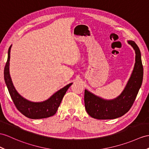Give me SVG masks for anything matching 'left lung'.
<instances>
[{"label": "left lung", "instance_id": "8db88e82", "mask_svg": "<svg viewBox=\"0 0 149 149\" xmlns=\"http://www.w3.org/2000/svg\"><path fill=\"white\" fill-rule=\"evenodd\" d=\"M128 43L135 51V63L131 77L120 95L107 100L85 90V109L93 118L112 119L121 117L130 109L136 99L142 83L143 69L139 47L134 41L128 40Z\"/></svg>", "mask_w": 149, "mask_h": 149}]
</instances>
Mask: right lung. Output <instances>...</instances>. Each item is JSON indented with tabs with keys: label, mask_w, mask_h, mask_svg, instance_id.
<instances>
[{
	"label": "right lung",
	"mask_w": 149,
	"mask_h": 149,
	"mask_svg": "<svg viewBox=\"0 0 149 149\" xmlns=\"http://www.w3.org/2000/svg\"><path fill=\"white\" fill-rule=\"evenodd\" d=\"M12 45L8 50V57L4 68V79L8 91L15 106L20 112L30 119H42L52 116L56 113L65 93L72 83L65 86L43 102H31L21 96L14 87L9 73L10 52Z\"/></svg>",
	"instance_id": "add662e5"
}]
</instances>
